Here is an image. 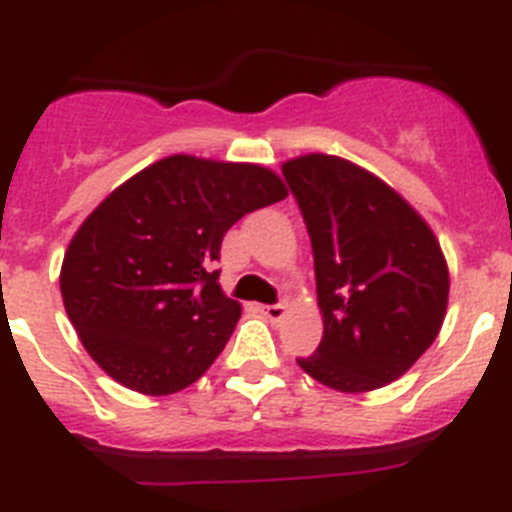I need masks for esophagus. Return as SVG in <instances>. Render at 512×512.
<instances>
[{"mask_svg": "<svg viewBox=\"0 0 512 512\" xmlns=\"http://www.w3.org/2000/svg\"><path fill=\"white\" fill-rule=\"evenodd\" d=\"M261 315H264L266 320H271V323H279V320H284V315H287V305H266L261 307Z\"/></svg>", "mask_w": 512, "mask_h": 512, "instance_id": "obj_1", "label": "esophagus"}]
</instances>
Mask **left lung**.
<instances>
[{
    "label": "left lung",
    "mask_w": 512,
    "mask_h": 512,
    "mask_svg": "<svg viewBox=\"0 0 512 512\" xmlns=\"http://www.w3.org/2000/svg\"><path fill=\"white\" fill-rule=\"evenodd\" d=\"M315 259L323 341L300 369L336 392L395 382L431 348L449 305L436 233L397 189L354 161L305 153L282 164Z\"/></svg>",
    "instance_id": "left-lung-1"
}]
</instances>
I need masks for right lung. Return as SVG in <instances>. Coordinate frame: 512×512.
<instances>
[{
    "label": "right lung",
    "mask_w": 512,
    "mask_h": 512,
    "mask_svg": "<svg viewBox=\"0 0 512 512\" xmlns=\"http://www.w3.org/2000/svg\"><path fill=\"white\" fill-rule=\"evenodd\" d=\"M287 197L259 164L174 153L122 182L63 253L61 297L87 354L128 390L164 397L217 359L241 318L212 261L230 225Z\"/></svg>",
    "instance_id": "obj_1"
}]
</instances>
